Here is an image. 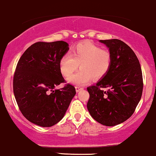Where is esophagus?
I'll return each mask as SVG.
<instances>
[{"label": "esophagus", "instance_id": "1", "mask_svg": "<svg viewBox=\"0 0 156 156\" xmlns=\"http://www.w3.org/2000/svg\"><path fill=\"white\" fill-rule=\"evenodd\" d=\"M83 87H80V86H75V90H76V92H79L80 90H83Z\"/></svg>", "mask_w": 156, "mask_h": 156}]
</instances>
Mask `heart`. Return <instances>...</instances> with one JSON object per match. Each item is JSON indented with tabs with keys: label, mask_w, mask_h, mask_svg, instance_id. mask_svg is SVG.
<instances>
[{
	"label": "heart",
	"mask_w": 156,
	"mask_h": 156,
	"mask_svg": "<svg viewBox=\"0 0 156 156\" xmlns=\"http://www.w3.org/2000/svg\"><path fill=\"white\" fill-rule=\"evenodd\" d=\"M111 64L109 51L90 41L78 43L73 47L71 55H64L59 61L60 70L65 78L71 76L80 64L81 70L69 78L70 83L77 85L86 84L92 78L101 79L109 72Z\"/></svg>",
	"instance_id": "obj_1"
}]
</instances>
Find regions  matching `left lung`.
<instances>
[{
  "label": "left lung",
  "mask_w": 156,
  "mask_h": 156,
  "mask_svg": "<svg viewBox=\"0 0 156 156\" xmlns=\"http://www.w3.org/2000/svg\"><path fill=\"white\" fill-rule=\"evenodd\" d=\"M109 48L112 64L107 74L95 85L87 87V109L95 121L105 126L117 125L136 110L143 91L139 61L127 44L119 39L100 40ZM104 88H108L104 91Z\"/></svg>",
  "instance_id": "1"
}]
</instances>
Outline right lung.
I'll return each mask as SVG.
<instances>
[{
    "label": "right lung",
    "instance_id": "add662e5",
    "mask_svg": "<svg viewBox=\"0 0 156 156\" xmlns=\"http://www.w3.org/2000/svg\"><path fill=\"white\" fill-rule=\"evenodd\" d=\"M69 49L62 41L36 42L20 58L13 76V92L18 108L30 122L43 127L52 126L64 116L75 88L66 83L59 61Z\"/></svg>",
    "mask_w": 156,
    "mask_h": 156
}]
</instances>
